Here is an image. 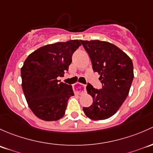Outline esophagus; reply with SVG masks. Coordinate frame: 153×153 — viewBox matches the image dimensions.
I'll return each mask as SVG.
<instances>
[{
	"instance_id": "obj_1",
	"label": "esophagus",
	"mask_w": 153,
	"mask_h": 153,
	"mask_svg": "<svg viewBox=\"0 0 153 153\" xmlns=\"http://www.w3.org/2000/svg\"><path fill=\"white\" fill-rule=\"evenodd\" d=\"M74 91L77 94H82L85 92V85L80 83H77L76 85L74 86Z\"/></svg>"
}]
</instances>
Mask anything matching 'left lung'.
<instances>
[{
	"instance_id": "obj_1",
	"label": "left lung",
	"mask_w": 153,
	"mask_h": 153,
	"mask_svg": "<svg viewBox=\"0 0 153 153\" xmlns=\"http://www.w3.org/2000/svg\"><path fill=\"white\" fill-rule=\"evenodd\" d=\"M92 62L94 72L100 75L101 89L88 84V94L93 104L83 108L85 114L92 120H104L115 114L125 101L133 80L131 59L120 48L108 42L80 40Z\"/></svg>"
}]
</instances>
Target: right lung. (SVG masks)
<instances>
[{
    "instance_id": "obj_1",
    "label": "right lung",
    "mask_w": 153,
    "mask_h": 153,
    "mask_svg": "<svg viewBox=\"0 0 153 153\" xmlns=\"http://www.w3.org/2000/svg\"><path fill=\"white\" fill-rule=\"evenodd\" d=\"M81 45L78 40L44 45L29 55L21 68L22 88L27 103L37 117L56 121L65 115L68 100L74 95L72 86L58 80Z\"/></svg>"
}]
</instances>
